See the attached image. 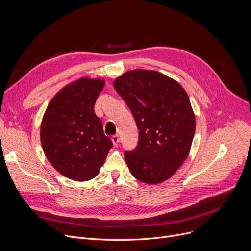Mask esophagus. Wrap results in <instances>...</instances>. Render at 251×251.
Returning <instances> with one entry per match:
<instances>
[{"instance_id": "esophagus-1", "label": "esophagus", "mask_w": 251, "mask_h": 251, "mask_svg": "<svg viewBox=\"0 0 251 251\" xmlns=\"http://www.w3.org/2000/svg\"><path fill=\"white\" fill-rule=\"evenodd\" d=\"M112 141H113V144H114V146L116 147V146H118L119 141H120V138H119V136H118V135H113V136H112Z\"/></svg>"}]
</instances>
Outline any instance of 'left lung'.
Here are the masks:
<instances>
[{"instance_id": "1", "label": "left lung", "mask_w": 251, "mask_h": 251, "mask_svg": "<svg viewBox=\"0 0 251 251\" xmlns=\"http://www.w3.org/2000/svg\"><path fill=\"white\" fill-rule=\"evenodd\" d=\"M114 88L132 113L138 146L125 151L132 175L147 184L168 180L187 159L195 132V116L186 91L157 71H128Z\"/></svg>"}]
</instances>
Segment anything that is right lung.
Masks as SVG:
<instances>
[{
	"mask_svg": "<svg viewBox=\"0 0 251 251\" xmlns=\"http://www.w3.org/2000/svg\"><path fill=\"white\" fill-rule=\"evenodd\" d=\"M103 86V79H78L51 99L43 117L41 141L47 159L74 181L95 178L113 147L95 113Z\"/></svg>",
	"mask_w": 251,
	"mask_h": 251,
	"instance_id": "add662e5",
	"label": "right lung"
}]
</instances>
